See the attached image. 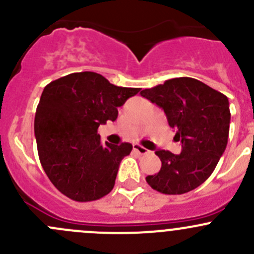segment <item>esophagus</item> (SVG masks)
<instances>
[{"instance_id": "obj_1", "label": "esophagus", "mask_w": 254, "mask_h": 254, "mask_svg": "<svg viewBox=\"0 0 254 254\" xmlns=\"http://www.w3.org/2000/svg\"><path fill=\"white\" fill-rule=\"evenodd\" d=\"M132 150H134V152L139 153V155H147V153L150 152L147 148L142 147L141 145H137V143H134V145H132Z\"/></svg>"}]
</instances>
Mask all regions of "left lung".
Listing matches in <instances>:
<instances>
[{
	"label": "left lung",
	"instance_id": "8db88e82",
	"mask_svg": "<svg viewBox=\"0 0 254 254\" xmlns=\"http://www.w3.org/2000/svg\"><path fill=\"white\" fill-rule=\"evenodd\" d=\"M140 94L165 111L175 137L182 142L179 155L156 151L162 166L146 182L168 195L198 188L214 172L226 148L231 118L227 97L191 77L167 79Z\"/></svg>",
	"mask_w": 254,
	"mask_h": 254
}]
</instances>
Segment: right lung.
<instances>
[{
    "mask_svg": "<svg viewBox=\"0 0 254 254\" xmlns=\"http://www.w3.org/2000/svg\"><path fill=\"white\" fill-rule=\"evenodd\" d=\"M139 91L114 86L91 71L70 73L45 86L34 119L38 155L64 195L84 203L111 193L120 162L132 145H103L98 127L114 122L118 107Z\"/></svg>",
    "mask_w": 254,
    "mask_h": 254,
    "instance_id": "add662e5",
    "label": "right lung"
}]
</instances>
